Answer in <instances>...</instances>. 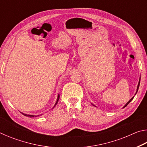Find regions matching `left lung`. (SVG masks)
I'll return each mask as SVG.
<instances>
[{
    "mask_svg": "<svg viewBox=\"0 0 147 147\" xmlns=\"http://www.w3.org/2000/svg\"><path fill=\"white\" fill-rule=\"evenodd\" d=\"M140 80H141V78H139V83H138V88H137V91H136V94H136V93H137V92H138V89H139V84H140ZM134 96H133V97H132V98H131L130 99V100H129V101L128 102H127V103H126V104H125V106H124L123 107V108H125V107H126V106H127V105H128V104L129 103H130V102H131V100H132V99L134 98Z\"/></svg>",
    "mask_w": 147,
    "mask_h": 147,
    "instance_id": "8db88e82",
    "label": "left lung"
}]
</instances>
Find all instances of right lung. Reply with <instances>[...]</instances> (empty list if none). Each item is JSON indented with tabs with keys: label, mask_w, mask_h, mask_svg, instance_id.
Returning a JSON list of instances; mask_svg holds the SVG:
<instances>
[{
	"label": "right lung",
	"mask_w": 147,
	"mask_h": 147,
	"mask_svg": "<svg viewBox=\"0 0 147 147\" xmlns=\"http://www.w3.org/2000/svg\"><path fill=\"white\" fill-rule=\"evenodd\" d=\"M59 94H58V98H57V100H56V104H55V105L54 106V107L53 108H54V107H55V106L57 104V103H58V100H59ZM22 114H23V115H24V116H26V117H38V116H39V115H27V114H25V113H22Z\"/></svg>",
	"instance_id": "1"
}]
</instances>
